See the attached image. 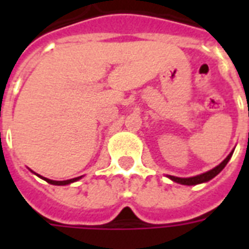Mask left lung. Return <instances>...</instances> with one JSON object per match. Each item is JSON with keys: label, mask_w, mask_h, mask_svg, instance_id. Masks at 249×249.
<instances>
[{"label": "left lung", "mask_w": 249, "mask_h": 249, "mask_svg": "<svg viewBox=\"0 0 249 249\" xmlns=\"http://www.w3.org/2000/svg\"><path fill=\"white\" fill-rule=\"evenodd\" d=\"M232 150L228 156H226V159L224 161H221L220 164L217 166H214L213 169L208 170V172H205V173L197 174V176H194V177H187V178H181V177H174V176H166V177L172 179L173 182H177V183H181V185H186V186H194V185H199V183H205V182L211 181L212 178H214L217 174L220 173L221 170L224 169L226 164L229 163V160L231 159L232 156Z\"/></svg>", "instance_id": "left-lung-1"}]
</instances>
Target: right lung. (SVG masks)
<instances>
[{
  "label": "right lung",
  "mask_w": 249,
  "mask_h": 249,
  "mask_svg": "<svg viewBox=\"0 0 249 249\" xmlns=\"http://www.w3.org/2000/svg\"><path fill=\"white\" fill-rule=\"evenodd\" d=\"M31 170V169H29ZM32 173H35L33 170H31ZM36 176H38V177L41 178V179H44V181H46L48 183H50V185H55V186H66V185H70V183H72V182H76L79 181V179H81L83 178V176H80V177H76V178H71V179H66V181H54V179H49V178H45L42 177V176H40V174L35 173Z\"/></svg>",
  "instance_id": "1"
}]
</instances>
